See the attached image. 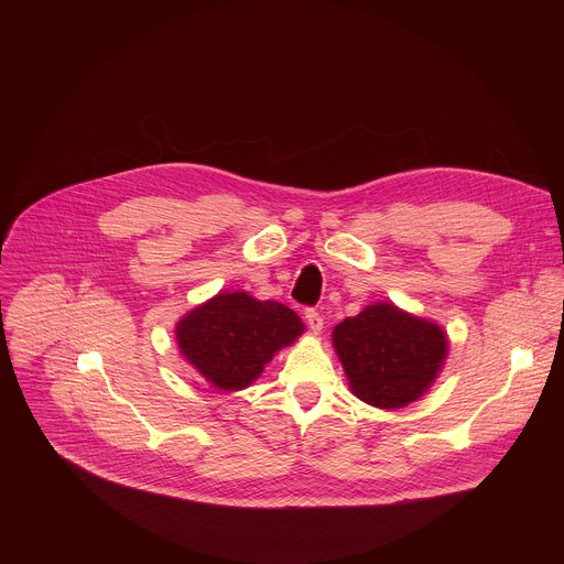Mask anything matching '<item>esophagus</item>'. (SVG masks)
Wrapping results in <instances>:
<instances>
[{"mask_svg": "<svg viewBox=\"0 0 564 564\" xmlns=\"http://www.w3.org/2000/svg\"><path fill=\"white\" fill-rule=\"evenodd\" d=\"M305 324L314 335H318L324 330V316H321L316 310H305Z\"/></svg>", "mask_w": 564, "mask_h": 564, "instance_id": "34e87169", "label": "esophagus"}]
</instances>
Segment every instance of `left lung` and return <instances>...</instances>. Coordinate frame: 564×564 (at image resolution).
Masks as SVG:
<instances>
[{"label": "left lung", "mask_w": 564, "mask_h": 564, "mask_svg": "<svg viewBox=\"0 0 564 564\" xmlns=\"http://www.w3.org/2000/svg\"><path fill=\"white\" fill-rule=\"evenodd\" d=\"M333 348L357 399L397 411L431 390L448 357V335L431 318L377 301L341 321Z\"/></svg>", "instance_id": "left-lung-1"}]
</instances>
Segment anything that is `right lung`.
<instances>
[{
	"label": "right lung",
	"instance_id": "1",
	"mask_svg": "<svg viewBox=\"0 0 564 564\" xmlns=\"http://www.w3.org/2000/svg\"><path fill=\"white\" fill-rule=\"evenodd\" d=\"M305 333L294 310L243 290H220L176 324L183 359L216 390L252 386L265 364Z\"/></svg>",
	"mask_w": 564,
	"mask_h": 564
}]
</instances>
